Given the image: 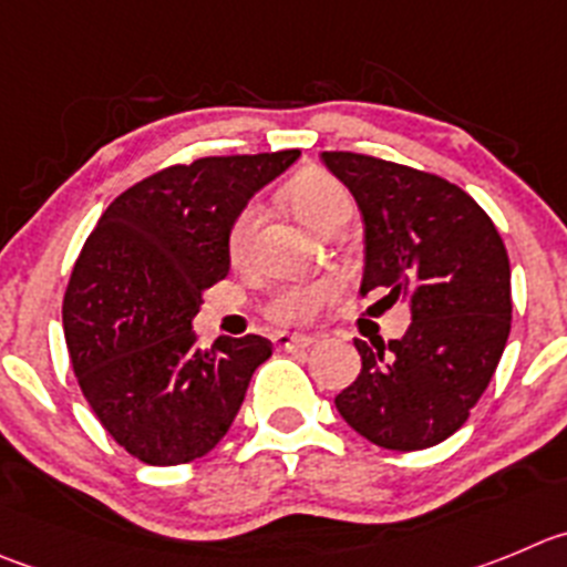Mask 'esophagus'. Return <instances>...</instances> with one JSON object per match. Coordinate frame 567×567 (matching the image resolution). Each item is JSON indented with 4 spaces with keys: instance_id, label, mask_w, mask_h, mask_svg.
<instances>
[{
    "instance_id": "1",
    "label": "esophagus",
    "mask_w": 567,
    "mask_h": 567,
    "mask_svg": "<svg viewBox=\"0 0 567 567\" xmlns=\"http://www.w3.org/2000/svg\"><path fill=\"white\" fill-rule=\"evenodd\" d=\"M275 348L278 350H303V348H311V344L317 342V337H311V333H287L280 331L272 337Z\"/></svg>"
}]
</instances>
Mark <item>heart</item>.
Returning <instances> with one entry per match:
<instances>
[{
	"label": "heart",
	"mask_w": 567,
	"mask_h": 567,
	"mask_svg": "<svg viewBox=\"0 0 567 567\" xmlns=\"http://www.w3.org/2000/svg\"><path fill=\"white\" fill-rule=\"evenodd\" d=\"M287 206L292 208L295 217L306 225L309 230L320 234L328 223L337 217L350 214V197L344 192L342 183L333 181L331 175L322 172H309L292 181L284 192ZM258 212L256 203H247L239 214L234 217L228 228V256L234 264H245L252 250V236L258 228ZM337 295V280H298V284H284L272 292L267 303L269 320L280 322V326H292V322H306Z\"/></svg>",
	"instance_id": "1"
}]
</instances>
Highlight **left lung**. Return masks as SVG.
I'll use <instances>...</instances> for the list:
<instances>
[{
  "instance_id": "8db88e82",
  "label": "left lung",
  "mask_w": 567,
  "mask_h": 567,
  "mask_svg": "<svg viewBox=\"0 0 567 567\" xmlns=\"http://www.w3.org/2000/svg\"><path fill=\"white\" fill-rule=\"evenodd\" d=\"M322 164L364 223L359 292L403 300L412 315L390 344L353 339L359 379L333 403L381 449H431L465 423L506 348V247L476 199L442 177L355 153H322Z\"/></svg>"
}]
</instances>
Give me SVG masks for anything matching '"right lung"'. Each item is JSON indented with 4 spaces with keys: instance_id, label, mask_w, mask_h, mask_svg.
Returning a JSON list of instances; mask_svg holds the SVG:
<instances>
[{
    "instance_id": "right-lung-1",
    "label": "right lung",
    "mask_w": 567,
    "mask_h": 567,
    "mask_svg": "<svg viewBox=\"0 0 567 567\" xmlns=\"http://www.w3.org/2000/svg\"><path fill=\"white\" fill-rule=\"evenodd\" d=\"M300 150L177 164L118 194L63 298V333L85 401L147 465L199 460L228 434L269 339L197 348L203 292L230 269L228 228Z\"/></svg>"
}]
</instances>
